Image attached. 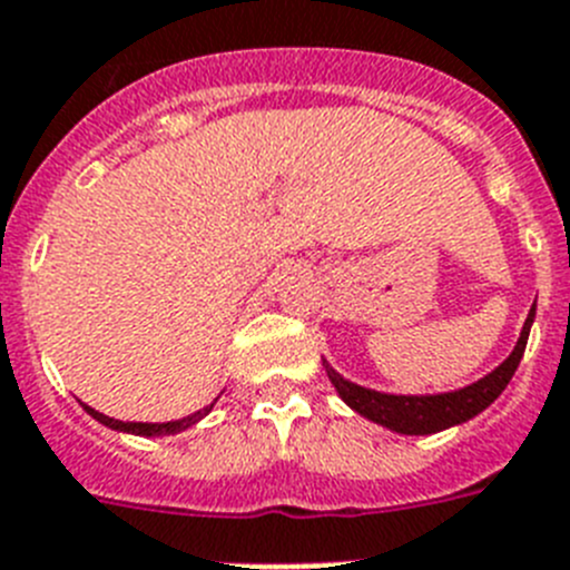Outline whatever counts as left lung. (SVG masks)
Segmentation results:
<instances>
[{
  "mask_svg": "<svg viewBox=\"0 0 570 570\" xmlns=\"http://www.w3.org/2000/svg\"><path fill=\"white\" fill-rule=\"evenodd\" d=\"M533 313L531 309L528 321L522 326V335H519L513 353L508 355V361H502L491 375H484L482 381L470 384V387L456 390V393H442V395H387L375 393V390L358 387L353 381L341 379L330 364L324 361L326 375L335 384L338 395L344 399L355 413H361L364 419L375 424H384V428L395 430V433L404 435H428L439 433L444 428H453V424H462L473 415L482 413L488 404H493L502 395V390L508 387V381L517 373L519 361H522L524 344H528V333H531Z\"/></svg>",
  "mask_w": 570,
  "mask_h": 570,
  "instance_id": "1",
  "label": "left lung"
}]
</instances>
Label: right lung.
<instances>
[{
    "mask_svg": "<svg viewBox=\"0 0 570 570\" xmlns=\"http://www.w3.org/2000/svg\"><path fill=\"white\" fill-rule=\"evenodd\" d=\"M86 410H88V415H94L97 422L106 424V428H111V430H126V433H137V435H163V433H180V430H186V428H191V424H195V422H200L203 415H206L212 410V404H209V407L197 410V413L186 415V419H180V422H166V424L117 422V419H108V415L97 413V410H94V407H86Z\"/></svg>",
    "mask_w": 570,
    "mask_h": 570,
    "instance_id": "1",
    "label": "right lung"
}]
</instances>
